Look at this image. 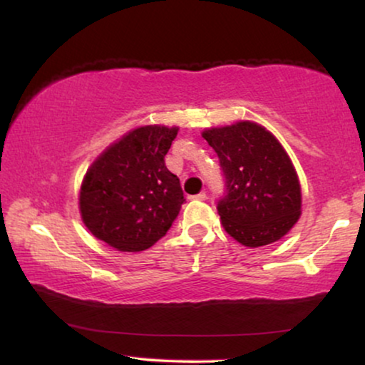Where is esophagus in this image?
Listing matches in <instances>:
<instances>
[{"label": "esophagus", "mask_w": 365, "mask_h": 365, "mask_svg": "<svg viewBox=\"0 0 365 365\" xmlns=\"http://www.w3.org/2000/svg\"><path fill=\"white\" fill-rule=\"evenodd\" d=\"M192 199H196V201H206L207 194L206 192H199V194H196V196H192Z\"/></svg>", "instance_id": "esophagus-1"}]
</instances>
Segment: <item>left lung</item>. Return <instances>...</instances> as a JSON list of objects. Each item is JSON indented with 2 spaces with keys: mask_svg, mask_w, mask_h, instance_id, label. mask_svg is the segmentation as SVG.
Listing matches in <instances>:
<instances>
[{
  "mask_svg": "<svg viewBox=\"0 0 365 365\" xmlns=\"http://www.w3.org/2000/svg\"><path fill=\"white\" fill-rule=\"evenodd\" d=\"M224 176L217 212L229 236L247 247L276 242L301 214V186L287 153L256 123L202 133Z\"/></svg>",
  "mask_w": 365,
  "mask_h": 365,
  "instance_id": "8db88e82",
  "label": "left lung"
}]
</instances>
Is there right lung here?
Returning a JSON list of instances; mask_svg holds the SVG:
<instances>
[{
	"instance_id": "obj_1",
	"label": "right lung",
	"mask_w": 365,
	"mask_h": 365,
	"mask_svg": "<svg viewBox=\"0 0 365 365\" xmlns=\"http://www.w3.org/2000/svg\"><path fill=\"white\" fill-rule=\"evenodd\" d=\"M176 134L178 128H138L93 163L79 209L94 237L134 252L166 236L186 202L178 176L164 164Z\"/></svg>"
}]
</instances>
